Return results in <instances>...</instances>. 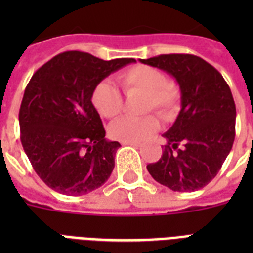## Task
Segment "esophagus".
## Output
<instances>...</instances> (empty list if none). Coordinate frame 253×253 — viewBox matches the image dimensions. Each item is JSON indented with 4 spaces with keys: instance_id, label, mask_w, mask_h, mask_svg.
<instances>
[{
    "instance_id": "34e87169",
    "label": "esophagus",
    "mask_w": 253,
    "mask_h": 253,
    "mask_svg": "<svg viewBox=\"0 0 253 253\" xmlns=\"http://www.w3.org/2000/svg\"><path fill=\"white\" fill-rule=\"evenodd\" d=\"M121 144L122 145H132V147H140V143L139 141H127V140H122L121 141Z\"/></svg>"
}]
</instances>
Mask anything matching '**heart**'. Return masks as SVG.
I'll use <instances>...</instances> for the list:
<instances>
[{
    "instance_id": "obj_1",
    "label": "heart",
    "mask_w": 253,
    "mask_h": 253,
    "mask_svg": "<svg viewBox=\"0 0 253 253\" xmlns=\"http://www.w3.org/2000/svg\"><path fill=\"white\" fill-rule=\"evenodd\" d=\"M118 80L127 94L144 93V112L155 110L164 120H170L180 105L179 85L166 78L165 73L148 65H133L118 74ZM92 104L104 118H114L122 112L123 96L110 82L102 80L93 88ZM159 120L153 114L145 117H122L109 127L110 136L118 140L141 141L159 130Z\"/></svg>"
}]
</instances>
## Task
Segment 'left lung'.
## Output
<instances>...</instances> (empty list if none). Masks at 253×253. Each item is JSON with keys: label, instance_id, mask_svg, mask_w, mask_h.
<instances>
[{"label": "left lung", "instance_id": "1", "mask_svg": "<svg viewBox=\"0 0 253 253\" xmlns=\"http://www.w3.org/2000/svg\"><path fill=\"white\" fill-rule=\"evenodd\" d=\"M140 62L173 75L182 93L179 116L164 133L168 144L148 171L170 190H200L217 175L235 139L237 110L229 84L194 54H161Z\"/></svg>", "mask_w": 253, "mask_h": 253}]
</instances>
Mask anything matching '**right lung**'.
<instances>
[{
	"instance_id": "1",
	"label": "right lung",
	"mask_w": 253,
	"mask_h": 253,
	"mask_svg": "<svg viewBox=\"0 0 253 253\" xmlns=\"http://www.w3.org/2000/svg\"><path fill=\"white\" fill-rule=\"evenodd\" d=\"M133 62L70 50L32 75L19 109L20 141L36 174L52 190L79 196L109 179L121 144L105 139L91 96L104 78Z\"/></svg>"
}]
</instances>
